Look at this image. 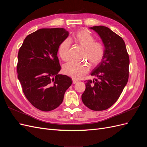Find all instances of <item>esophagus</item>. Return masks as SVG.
<instances>
[{
	"instance_id": "1",
	"label": "esophagus",
	"mask_w": 147,
	"mask_h": 147,
	"mask_svg": "<svg viewBox=\"0 0 147 147\" xmlns=\"http://www.w3.org/2000/svg\"><path fill=\"white\" fill-rule=\"evenodd\" d=\"M72 81H73V83L74 84H75L78 82V81L77 80H75V79H72Z\"/></svg>"
}]
</instances>
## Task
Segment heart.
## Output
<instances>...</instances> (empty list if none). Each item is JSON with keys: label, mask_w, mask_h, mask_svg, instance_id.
<instances>
[{"label": "heart", "mask_w": 147, "mask_h": 147, "mask_svg": "<svg viewBox=\"0 0 147 147\" xmlns=\"http://www.w3.org/2000/svg\"><path fill=\"white\" fill-rule=\"evenodd\" d=\"M74 41L84 48L82 57L90 62L92 66L99 64L104 56V47L100 42L95 41L94 37L85 30H79L74 37ZM71 41L65 38L58 47V55L64 61H67L70 57L69 50ZM89 65L84 61H70L64 64L63 72L74 79L83 77L89 72Z\"/></svg>", "instance_id": "obj_1"}]
</instances>
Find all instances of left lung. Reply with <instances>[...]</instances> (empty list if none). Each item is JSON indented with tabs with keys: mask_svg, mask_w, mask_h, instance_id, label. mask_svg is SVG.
<instances>
[{
	"mask_svg": "<svg viewBox=\"0 0 147 147\" xmlns=\"http://www.w3.org/2000/svg\"><path fill=\"white\" fill-rule=\"evenodd\" d=\"M104 44V56L91 73L82 95L83 104L94 111L108 109L118 99L129 78V57L123 39L103 26H93Z\"/></svg>",
	"mask_w": 147,
	"mask_h": 147,
	"instance_id": "obj_1",
	"label": "left lung"
}]
</instances>
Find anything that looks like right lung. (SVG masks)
Returning <instances> with one entry per match:
<instances>
[{"mask_svg": "<svg viewBox=\"0 0 147 147\" xmlns=\"http://www.w3.org/2000/svg\"><path fill=\"white\" fill-rule=\"evenodd\" d=\"M68 35L64 28L40 29L26 37L18 51L17 72L22 90L30 103L43 112L59 107L72 83L69 77L58 74L57 50Z\"/></svg>", "mask_w": 147, "mask_h": 147, "instance_id": "add662e5", "label": "right lung"}]
</instances>
